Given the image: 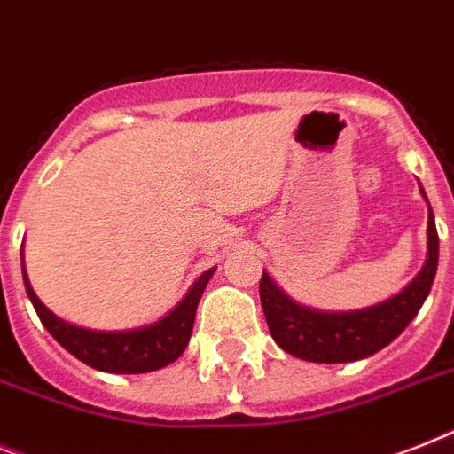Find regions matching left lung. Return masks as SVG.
<instances>
[{
	"instance_id": "left-lung-1",
	"label": "left lung",
	"mask_w": 454,
	"mask_h": 454,
	"mask_svg": "<svg viewBox=\"0 0 454 454\" xmlns=\"http://www.w3.org/2000/svg\"><path fill=\"white\" fill-rule=\"evenodd\" d=\"M427 238H429V256L418 278L412 279L399 296L373 308H364V310H310L305 305L294 303L285 291L272 282L270 275L263 272L259 294L272 340L289 355L315 361V364H345V361L366 359L380 352L394 338H399L401 331L412 322V317L418 315L425 298L429 296L434 278H436L438 233L431 207Z\"/></svg>"
}]
</instances>
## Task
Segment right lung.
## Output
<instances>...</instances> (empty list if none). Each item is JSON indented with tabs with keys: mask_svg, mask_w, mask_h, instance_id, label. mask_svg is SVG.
<instances>
[{
	"mask_svg": "<svg viewBox=\"0 0 454 454\" xmlns=\"http://www.w3.org/2000/svg\"><path fill=\"white\" fill-rule=\"evenodd\" d=\"M212 272L215 268L202 272L200 279L191 286L182 303L160 322L135 331H90L74 326L48 310L27 282L23 265L25 289H27L29 301L35 305L36 315L48 333L53 335L69 355H74L90 368L105 371V373H149V371H158V368L179 359L191 340L198 301H200Z\"/></svg>",
	"mask_w": 454,
	"mask_h": 454,
	"instance_id": "add662e5",
	"label": "right lung"
}]
</instances>
